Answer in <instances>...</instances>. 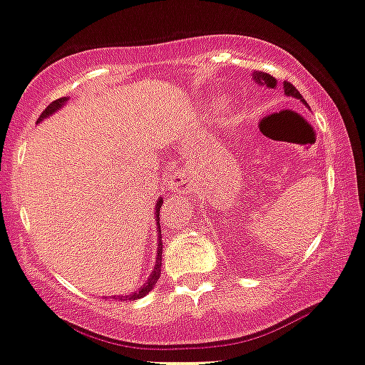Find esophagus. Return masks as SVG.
<instances>
[{"label":"esophagus","mask_w":365,"mask_h":365,"mask_svg":"<svg viewBox=\"0 0 365 365\" xmlns=\"http://www.w3.org/2000/svg\"><path fill=\"white\" fill-rule=\"evenodd\" d=\"M168 190H175V192H183V190H189L190 182L189 176L185 175V171H175L165 182Z\"/></svg>","instance_id":"1"}]
</instances>
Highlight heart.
I'll return each mask as SVG.
<instances>
[{
    "label": "heart",
    "instance_id": "obj_1",
    "mask_svg": "<svg viewBox=\"0 0 365 365\" xmlns=\"http://www.w3.org/2000/svg\"><path fill=\"white\" fill-rule=\"evenodd\" d=\"M227 108H230V106H227V104H226V102H222V104H220V109H222V111H226V109H227Z\"/></svg>",
    "mask_w": 365,
    "mask_h": 365
}]
</instances>
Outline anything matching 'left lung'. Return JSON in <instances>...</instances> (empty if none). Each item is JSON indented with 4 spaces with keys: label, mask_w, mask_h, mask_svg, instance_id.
I'll return each instance as SVG.
<instances>
[{
    "label": "left lung",
    "mask_w": 365,
    "mask_h": 365,
    "mask_svg": "<svg viewBox=\"0 0 365 365\" xmlns=\"http://www.w3.org/2000/svg\"><path fill=\"white\" fill-rule=\"evenodd\" d=\"M252 76H254V81H256L257 84H267V86H270V88H275V84H277V81H275L270 73L256 72V73H252ZM284 93L289 95V97L298 98V101H302L305 104V101H304V97L300 95V91H298L292 83H288V81H284Z\"/></svg>",
    "instance_id": "8db88e82"
}]
</instances>
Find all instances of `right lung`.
<instances>
[{
    "instance_id": "right-lung-1",
    "label": "right lung",
    "mask_w": 365,
    "mask_h": 365,
    "mask_svg": "<svg viewBox=\"0 0 365 365\" xmlns=\"http://www.w3.org/2000/svg\"><path fill=\"white\" fill-rule=\"evenodd\" d=\"M65 102H67V97H61V98H58V101L51 102V104L47 106L46 109H43V113L40 114L38 121L43 120V118L51 116V114H53L54 111H58V109H60L61 106L65 104ZM160 206H162V200H159V203H157V206H155V217H157V220H159V215H160ZM157 226H159V222H157ZM157 231H160V226L157 227ZM160 240H162V237H159V251H157L155 267H153V272H152V275H150V277H148V281H146V284L143 286L141 289H138V292L130 293V295L120 297V300H123V302H127V300H138V298L148 295V293L153 289V286L157 284V281H159V277H160V267H162V242H160Z\"/></svg>"
}]
</instances>
